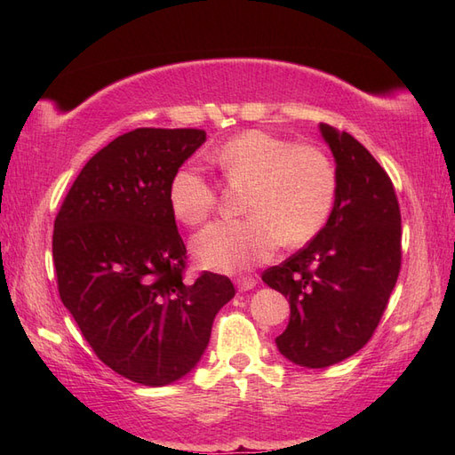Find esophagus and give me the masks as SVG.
Returning <instances> with one entry per match:
<instances>
[{"instance_id": "obj_1", "label": "esophagus", "mask_w": 455, "mask_h": 455, "mask_svg": "<svg viewBox=\"0 0 455 455\" xmlns=\"http://www.w3.org/2000/svg\"><path fill=\"white\" fill-rule=\"evenodd\" d=\"M256 283H258V279L256 277H238L236 279V287H238V291H250V289H254L256 287Z\"/></svg>"}]
</instances>
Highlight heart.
I'll return each instance as SVG.
<instances>
[{
	"mask_svg": "<svg viewBox=\"0 0 455 455\" xmlns=\"http://www.w3.org/2000/svg\"><path fill=\"white\" fill-rule=\"evenodd\" d=\"M230 186H250V217L217 220L193 238V256L217 272H243L274 256L277 246L311 240L331 215L338 176L326 154L266 131H246L211 152ZM181 222L201 225L217 207V189L196 166H181L168 188Z\"/></svg>",
	"mask_w": 455,
	"mask_h": 455,
	"instance_id": "1",
	"label": "heart"
}]
</instances>
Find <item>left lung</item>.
Here are the masks:
<instances>
[{
	"instance_id": "obj_1",
	"label": "left lung",
	"mask_w": 455,
	"mask_h": 455,
	"mask_svg": "<svg viewBox=\"0 0 455 455\" xmlns=\"http://www.w3.org/2000/svg\"><path fill=\"white\" fill-rule=\"evenodd\" d=\"M321 134L338 176L331 217L303 250L262 274L291 307L277 350L311 370L362 350L401 269V211L387 172L352 134L324 123Z\"/></svg>"
}]
</instances>
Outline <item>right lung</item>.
I'll list each match as a JSON object with an SVG mask.
<instances>
[{
  "instance_id": "obj_1",
  "label": "right lung",
  "mask_w": 455,
  "mask_h": 455,
  "mask_svg": "<svg viewBox=\"0 0 455 455\" xmlns=\"http://www.w3.org/2000/svg\"><path fill=\"white\" fill-rule=\"evenodd\" d=\"M207 140L201 129H134L85 164L58 211V293L100 360L162 387L188 375L235 297L227 275L183 279L188 250L170 207L172 176Z\"/></svg>"
}]
</instances>
